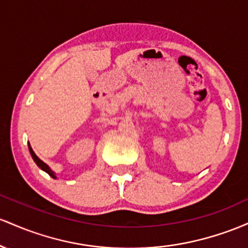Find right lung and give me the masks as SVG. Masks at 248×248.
<instances>
[{
    "label": "right lung",
    "mask_w": 248,
    "mask_h": 248,
    "mask_svg": "<svg viewBox=\"0 0 248 248\" xmlns=\"http://www.w3.org/2000/svg\"><path fill=\"white\" fill-rule=\"evenodd\" d=\"M28 145H29V151H30V155H31L32 159H34V161L36 163V165H37L38 168H40L41 170H43L44 172H46V173H48L50 177H52V178H54V179H56V178H57V177H56V173H55V172L52 171V170L50 169L49 166L46 165V163H44V161H42V160L40 159V158H38L37 155H35V152L32 151V149H31V146H30V144H28Z\"/></svg>",
    "instance_id": "right-lung-1"
}]
</instances>
